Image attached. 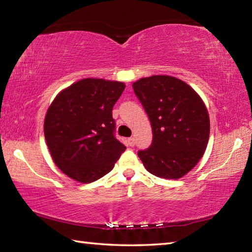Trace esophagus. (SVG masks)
<instances>
[{
  "label": "esophagus",
  "instance_id": "obj_1",
  "mask_svg": "<svg viewBox=\"0 0 252 252\" xmlns=\"http://www.w3.org/2000/svg\"><path fill=\"white\" fill-rule=\"evenodd\" d=\"M134 144H135L134 138H129V139H127V146H129V147H133Z\"/></svg>",
  "mask_w": 252,
  "mask_h": 252
}]
</instances>
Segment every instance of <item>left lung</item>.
Listing matches in <instances>:
<instances>
[{"mask_svg":"<svg viewBox=\"0 0 252 252\" xmlns=\"http://www.w3.org/2000/svg\"><path fill=\"white\" fill-rule=\"evenodd\" d=\"M151 121V147L138 156L149 172L180 179L197 165L206 151L210 118L197 92L171 75H152L132 84Z\"/></svg>","mask_w":252,"mask_h":252,"instance_id":"8db88e82","label":"left lung"}]
</instances>
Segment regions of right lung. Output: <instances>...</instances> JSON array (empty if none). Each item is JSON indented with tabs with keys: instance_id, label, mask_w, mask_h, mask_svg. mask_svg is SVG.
Segmentation results:
<instances>
[{
	"instance_id": "obj_1",
	"label": "right lung",
	"mask_w": 252,
	"mask_h": 252,
	"mask_svg": "<svg viewBox=\"0 0 252 252\" xmlns=\"http://www.w3.org/2000/svg\"><path fill=\"white\" fill-rule=\"evenodd\" d=\"M119 81L87 78L63 89L46 111L44 136L55 165L90 183L113 169L126 146L114 138L112 109L125 91Z\"/></svg>"
}]
</instances>
